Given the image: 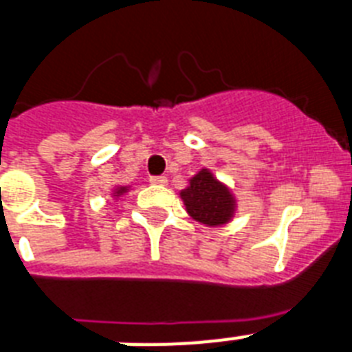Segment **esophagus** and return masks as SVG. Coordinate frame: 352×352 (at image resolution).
I'll return each instance as SVG.
<instances>
[{"instance_id":"esophagus-1","label":"esophagus","mask_w":352,"mask_h":352,"mask_svg":"<svg viewBox=\"0 0 352 352\" xmlns=\"http://www.w3.org/2000/svg\"><path fill=\"white\" fill-rule=\"evenodd\" d=\"M150 182H151V184H157V186H166L168 184V177H164V175H151L150 177Z\"/></svg>"}]
</instances>
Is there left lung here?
<instances>
[{
	"instance_id": "8db88e82",
	"label": "left lung",
	"mask_w": 352,
	"mask_h": 352,
	"mask_svg": "<svg viewBox=\"0 0 352 352\" xmlns=\"http://www.w3.org/2000/svg\"><path fill=\"white\" fill-rule=\"evenodd\" d=\"M181 197L188 213L202 224H226L235 211L230 190L208 170L199 171L190 181V186L181 191Z\"/></svg>"
}]
</instances>
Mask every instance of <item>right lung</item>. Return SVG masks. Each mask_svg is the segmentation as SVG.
<instances>
[{
  "instance_id": "obj_1",
  "label": "right lung",
  "mask_w": 352,
  "mask_h": 352,
  "mask_svg": "<svg viewBox=\"0 0 352 352\" xmlns=\"http://www.w3.org/2000/svg\"><path fill=\"white\" fill-rule=\"evenodd\" d=\"M124 190H126V188H121V190H117V195H119V193H122Z\"/></svg>"
}]
</instances>
